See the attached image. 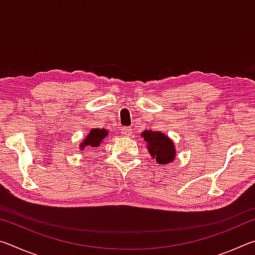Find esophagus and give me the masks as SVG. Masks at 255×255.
<instances>
[{"label": "esophagus", "mask_w": 255, "mask_h": 255, "mask_svg": "<svg viewBox=\"0 0 255 255\" xmlns=\"http://www.w3.org/2000/svg\"><path fill=\"white\" fill-rule=\"evenodd\" d=\"M122 133L123 135L125 136V137H129L131 135V128H129V127H125V128H123L122 129Z\"/></svg>", "instance_id": "1"}]
</instances>
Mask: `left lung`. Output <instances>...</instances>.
Here are the masks:
<instances>
[{
	"mask_svg": "<svg viewBox=\"0 0 255 255\" xmlns=\"http://www.w3.org/2000/svg\"><path fill=\"white\" fill-rule=\"evenodd\" d=\"M141 136L148 144V152L153 157L156 158L159 164H166L174 159L175 147L169 137L159 131L146 130Z\"/></svg>",
	"mask_w": 255,
	"mask_h": 255,
	"instance_id": "left-lung-1",
	"label": "left lung"
}]
</instances>
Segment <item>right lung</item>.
Returning <instances> with one entry per match:
<instances>
[{"mask_svg": "<svg viewBox=\"0 0 255 255\" xmlns=\"http://www.w3.org/2000/svg\"><path fill=\"white\" fill-rule=\"evenodd\" d=\"M108 135V131L106 129H92L88 137L85 138L83 143L81 145V148L84 149L85 146H90V147H98L101 144V141L105 139L106 136Z\"/></svg>", "mask_w": 255, "mask_h": 255, "instance_id": "obj_1", "label": "right lung"}]
</instances>
